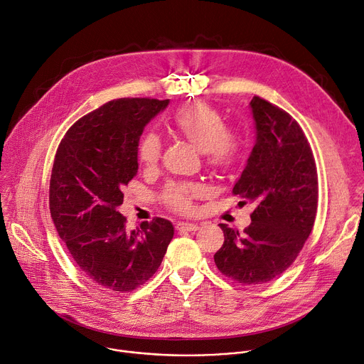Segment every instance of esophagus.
I'll list each match as a JSON object with an SVG mask.
<instances>
[{
    "label": "esophagus",
    "mask_w": 364,
    "mask_h": 364,
    "mask_svg": "<svg viewBox=\"0 0 364 364\" xmlns=\"http://www.w3.org/2000/svg\"><path fill=\"white\" fill-rule=\"evenodd\" d=\"M176 228L178 230L184 229V230H188V232H196V230L199 229V225H197V223H190V222H180V223L176 225Z\"/></svg>",
    "instance_id": "1"
}]
</instances>
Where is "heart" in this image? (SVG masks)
Listing matches in <instances>:
<instances>
[{
	"instance_id": "heart-1",
	"label": "heart",
	"mask_w": 364,
	"mask_h": 364,
	"mask_svg": "<svg viewBox=\"0 0 364 364\" xmlns=\"http://www.w3.org/2000/svg\"><path fill=\"white\" fill-rule=\"evenodd\" d=\"M176 134L187 139L197 149L206 154L210 167L228 170L240 161L242 142L234 132L228 130L223 116L213 107L196 103L178 109L171 117ZM162 142L155 132H145L138 142V156L145 167H154L161 158ZM203 188L197 184L170 183L165 187L164 200L176 210L187 212L193 199L199 197Z\"/></svg>"
}]
</instances>
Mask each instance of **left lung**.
<instances>
[{
    "instance_id": "obj_1",
    "label": "left lung",
    "mask_w": 364,
    "mask_h": 364,
    "mask_svg": "<svg viewBox=\"0 0 364 364\" xmlns=\"http://www.w3.org/2000/svg\"><path fill=\"white\" fill-rule=\"evenodd\" d=\"M255 145L232 193L255 203L240 230L220 223L225 241L215 254L222 274L242 284L279 277L302 251L318 208V174L311 145L280 107L254 97Z\"/></svg>"
}]
</instances>
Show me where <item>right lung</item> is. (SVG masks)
Instances as JSON below:
<instances>
[{"mask_svg":"<svg viewBox=\"0 0 364 364\" xmlns=\"http://www.w3.org/2000/svg\"><path fill=\"white\" fill-rule=\"evenodd\" d=\"M170 100L117 98L81 117L55 155L49 208L77 267L95 284L130 291L149 280L174 237L170 220L155 218L126 229L117 210L123 188L138 173L145 126Z\"/></svg>","mask_w":364,"mask_h":364,"instance_id":"obj_1","label":"right lung"}]
</instances>
